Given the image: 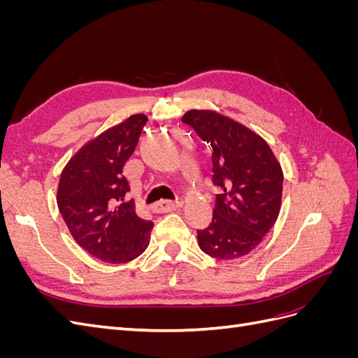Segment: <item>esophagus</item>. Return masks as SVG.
<instances>
[{
    "label": "esophagus",
    "instance_id": "34e87169",
    "mask_svg": "<svg viewBox=\"0 0 358 358\" xmlns=\"http://www.w3.org/2000/svg\"><path fill=\"white\" fill-rule=\"evenodd\" d=\"M182 201L176 200V201H171V200H161L154 206V210L158 213H167L171 210H176L178 208H180Z\"/></svg>",
    "mask_w": 358,
    "mask_h": 358
}]
</instances>
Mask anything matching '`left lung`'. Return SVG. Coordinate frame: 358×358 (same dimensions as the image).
<instances>
[{
	"label": "left lung",
	"mask_w": 358,
	"mask_h": 358,
	"mask_svg": "<svg viewBox=\"0 0 358 358\" xmlns=\"http://www.w3.org/2000/svg\"><path fill=\"white\" fill-rule=\"evenodd\" d=\"M213 149V218L197 230L201 251L218 259L249 254L272 229L280 210L282 170L272 149L251 129L208 110L182 117Z\"/></svg>",
	"instance_id": "left-lung-1"
}]
</instances>
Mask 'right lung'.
<instances>
[{
  "label": "right lung",
  "mask_w": 358,
  "mask_h": 358,
  "mask_svg": "<svg viewBox=\"0 0 358 358\" xmlns=\"http://www.w3.org/2000/svg\"><path fill=\"white\" fill-rule=\"evenodd\" d=\"M146 122L145 115H133L107 129L70 159L59 179L58 209L71 236L106 263L137 258L154 229L128 200L129 182L122 173Z\"/></svg>",
  "instance_id": "obj_1"
}]
</instances>
